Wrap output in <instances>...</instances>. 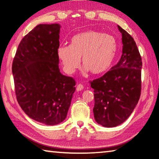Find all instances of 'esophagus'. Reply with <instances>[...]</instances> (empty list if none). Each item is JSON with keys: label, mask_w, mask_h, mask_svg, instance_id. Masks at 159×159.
Instances as JSON below:
<instances>
[{"label": "esophagus", "mask_w": 159, "mask_h": 159, "mask_svg": "<svg viewBox=\"0 0 159 159\" xmlns=\"http://www.w3.org/2000/svg\"><path fill=\"white\" fill-rule=\"evenodd\" d=\"M83 89H84V85H83L82 84H79L77 85L76 86V90L77 91H80V90H82Z\"/></svg>", "instance_id": "34e87169"}]
</instances>
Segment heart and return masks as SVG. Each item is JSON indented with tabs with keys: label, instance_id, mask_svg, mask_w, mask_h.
I'll list each match as a JSON object with an SVG mask.
<instances>
[{
	"label": "heart",
	"instance_id": "1",
	"mask_svg": "<svg viewBox=\"0 0 159 159\" xmlns=\"http://www.w3.org/2000/svg\"><path fill=\"white\" fill-rule=\"evenodd\" d=\"M117 49V41L112 35L89 30L73 36L70 46H59L57 54L67 74H74L79 69L82 58L84 72L99 75L112 66Z\"/></svg>",
	"mask_w": 159,
	"mask_h": 159
}]
</instances>
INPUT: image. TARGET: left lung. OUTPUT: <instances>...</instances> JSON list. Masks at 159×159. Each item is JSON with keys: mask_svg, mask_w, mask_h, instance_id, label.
<instances>
[{"mask_svg": "<svg viewBox=\"0 0 159 159\" xmlns=\"http://www.w3.org/2000/svg\"><path fill=\"white\" fill-rule=\"evenodd\" d=\"M117 27L123 44L121 59L104 75L90 82L94 89V118L105 127H114L127 120L141 95L142 58L133 37Z\"/></svg>", "mask_w": 159, "mask_h": 159, "instance_id": "8db88e82", "label": "left lung"}]
</instances>
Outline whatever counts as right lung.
Wrapping results in <instances>:
<instances>
[{
    "label": "right lung",
    "instance_id": "1",
    "mask_svg": "<svg viewBox=\"0 0 159 159\" xmlns=\"http://www.w3.org/2000/svg\"><path fill=\"white\" fill-rule=\"evenodd\" d=\"M59 24H40L22 38L12 66L17 100L28 117L47 125L66 119L75 80L60 72Z\"/></svg>",
    "mask_w": 159,
    "mask_h": 159
}]
</instances>
